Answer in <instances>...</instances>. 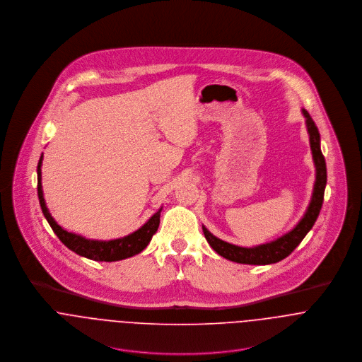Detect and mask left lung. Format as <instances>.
<instances>
[{"label":"left lung","instance_id":"1","mask_svg":"<svg viewBox=\"0 0 362 362\" xmlns=\"http://www.w3.org/2000/svg\"><path fill=\"white\" fill-rule=\"evenodd\" d=\"M303 115L305 117L307 131L310 135V152H312V160L315 164V184L313 191L310 197V205L307 207L303 218L297 223V226L290 230L288 233L283 234L281 237L255 245V247H240L230 243H226L216 235H213L205 226H202L205 238L209 245L223 258L237 262V263H245V264H270L277 263L281 259L287 258L304 240V237L310 233V228L313 227L319 211L323 204V195L327 181L326 174V161L320 151V135L319 131L310 118V112L303 108Z\"/></svg>","mask_w":362,"mask_h":362}]
</instances>
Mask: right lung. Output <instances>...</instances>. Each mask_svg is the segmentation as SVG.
Listing matches in <instances>:
<instances>
[{
  "mask_svg": "<svg viewBox=\"0 0 362 362\" xmlns=\"http://www.w3.org/2000/svg\"><path fill=\"white\" fill-rule=\"evenodd\" d=\"M42 163H43V153L40 156V160L37 164V195H39L40 207H42V211H43L45 217L47 218L52 231L55 233V235L59 238V241L66 248H69L72 252H75L83 258L92 259V260H98V262H115V260H122V259L138 255L148 247V244L151 243L152 237L155 235L156 231L158 228L161 207L141 228H138L136 231H134L125 237L108 240V241L85 238L79 234L66 231L52 218V213L49 211L47 205H46L43 188H42Z\"/></svg>",
  "mask_w": 362,
  "mask_h": 362,
  "instance_id": "obj_1",
  "label": "right lung"
}]
</instances>
